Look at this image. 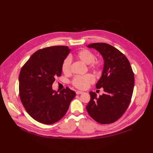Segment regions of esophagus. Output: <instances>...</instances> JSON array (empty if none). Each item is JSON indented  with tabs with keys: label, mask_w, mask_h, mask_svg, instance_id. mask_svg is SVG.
Instances as JSON below:
<instances>
[{
	"label": "esophagus",
	"mask_w": 153,
	"mask_h": 153,
	"mask_svg": "<svg viewBox=\"0 0 153 153\" xmlns=\"http://www.w3.org/2000/svg\"><path fill=\"white\" fill-rule=\"evenodd\" d=\"M84 93V92H82V91H76V94H77V95H79V94H83Z\"/></svg>",
	"instance_id": "obj_1"
}]
</instances>
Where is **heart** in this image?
I'll return each mask as SVG.
<instances>
[{"label":"heart","mask_w":153,"mask_h":153,"mask_svg":"<svg viewBox=\"0 0 153 153\" xmlns=\"http://www.w3.org/2000/svg\"><path fill=\"white\" fill-rule=\"evenodd\" d=\"M75 58L82 62L85 64H89V68L95 70H99L102 65V62L100 59H94L95 54L91 51L83 49L78 51ZM71 61L70 58H67L62 62V71L64 74H69L71 70ZM95 81L94 77L92 74H86L81 76H76L72 81V84L76 87L80 89H85L89 87V85L94 83Z\"/></svg>","instance_id":"1"}]
</instances>
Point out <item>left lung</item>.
Instances as JSON below:
<instances>
[{
  "label": "left lung",
  "instance_id": "obj_1",
  "mask_svg": "<svg viewBox=\"0 0 153 153\" xmlns=\"http://www.w3.org/2000/svg\"><path fill=\"white\" fill-rule=\"evenodd\" d=\"M87 47L96 50L103 57V71L96 88L103 87L105 93L97 97L95 92H90L87 111L99 123H114L129 106L134 88V73L129 61L115 47L104 43H92Z\"/></svg>",
  "mask_w": 153,
  "mask_h": 153
}]
</instances>
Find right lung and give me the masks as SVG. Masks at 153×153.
Masks as SVG:
<instances>
[{
	"label": "right lung",
	"instance_id": "obj_1",
	"mask_svg": "<svg viewBox=\"0 0 153 153\" xmlns=\"http://www.w3.org/2000/svg\"><path fill=\"white\" fill-rule=\"evenodd\" d=\"M71 50L54 46L39 50L22 68L19 74V95L27 113L36 121L46 125L61 120L69 108L76 92L66 87L53 89L56 77L61 76L62 64Z\"/></svg>",
	"mask_w": 153,
	"mask_h": 153
}]
</instances>
